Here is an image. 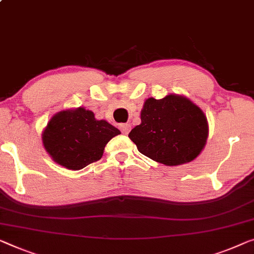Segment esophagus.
<instances>
[{
  "label": "esophagus",
  "mask_w": 254,
  "mask_h": 254,
  "mask_svg": "<svg viewBox=\"0 0 254 254\" xmlns=\"http://www.w3.org/2000/svg\"><path fill=\"white\" fill-rule=\"evenodd\" d=\"M120 128H121V131H122V133L127 134L131 130V126L128 123H126V124H122V126L120 127Z\"/></svg>",
  "instance_id": "34e87169"
}]
</instances>
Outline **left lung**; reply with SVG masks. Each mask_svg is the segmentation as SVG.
Instances as JSON below:
<instances>
[{
	"label": "left lung",
	"mask_w": 254,
	"mask_h": 254,
	"mask_svg": "<svg viewBox=\"0 0 254 254\" xmlns=\"http://www.w3.org/2000/svg\"><path fill=\"white\" fill-rule=\"evenodd\" d=\"M141 123L128 138L138 150L158 163L173 166L194 161L203 150L209 124L202 109L184 96L148 98L140 113Z\"/></svg>",
	"instance_id": "1"
}]
</instances>
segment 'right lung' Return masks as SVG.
<instances>
[{"mask_svg":"<svg viewBox=\"0 0 254 254\" xmlns=\"http://www.w3.org/2000/svg\"><path fill=\"white\" fill-rule=\"evenodd\" d=\"M120 133L107 121L96 120L93 112L78 107L52 116L42 141L56 163L68 170H81L100 160L107 142Z\"/></svg>","mask_w":254,"mask_h":254,"instance_id":"add662e5","label":"right lung"}]
</instances>
